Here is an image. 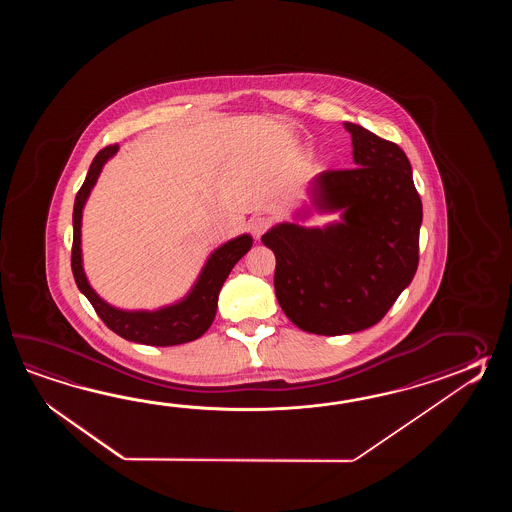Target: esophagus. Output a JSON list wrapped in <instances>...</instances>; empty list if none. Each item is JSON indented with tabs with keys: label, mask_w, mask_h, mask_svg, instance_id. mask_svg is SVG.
<instances>
[{
	"label": "esophagus",
	"mask_w": 512,
	"mask_h": 512,
	"mask_svg": "<svg viewBox=\"0 0 512 512\" xmlns=\"http://www.w3.org/2000/svg\"><path fill=\"white\" fill-rule=\"evenodd\" d=\"M271 227V221L267 218H263V216H254L249 221V229H251L252 234H254V238L256 240H260L261 236L265 234V230Z\"/></svg>",
	"instance_id": "obj_1"
}]
</instances>
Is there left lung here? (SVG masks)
Masks as SVG:
<instances>
[{
  "label": "left lung",
  "instance_id": "1",
  "mask_svg": "<svg viewBox=\"0 0 512 512\" xmlns=\"http://www.w3.org/2000/svg\"><path fill=\"white\" fill-rule=\"evenodd\" d=\"M351 170H327L309 186L318 212H342L324 229L280 223L261 236L276 256L274 291L294 326L348 335L375 326L414 280L423 205L406 153L344 122ZM309 212H302L305 218Z\"/></svg>",
  "mask_w": 512,
  "mask_h": 512
}]
</instances>
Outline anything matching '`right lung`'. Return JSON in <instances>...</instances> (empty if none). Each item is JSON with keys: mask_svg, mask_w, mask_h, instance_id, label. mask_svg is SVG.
<instances>
[{"mask_svg": "<svg viewBox=\"0 0 512 512\" xmlns=\"http://www.w3.org/2000/svg\"><path fill=\"white\" fill-rule=\"evenodd\" d=\"M119 150V144L102 148L95 155L89 166L84 185L80 186L73 208V252H71V269L80 293L102 318V322L119 337L139 342L146 346H177L192 342L207 331L218 309V296L223 283L227 280L232 267L251 251L252 238L241 234L234 240L227 241L210 254L203 271L197 278L192 291L181 302L166 305L157 311H124L117 309L98 296L89 285L86 272L82 267V249H80V229H82V210L86 205L91 188L97 183L102 166L108 163Z\"/></svg>", "mask_w": 512, "mask_h": 512, "instance_id": "right-lung-1", "label": "right lung"}]
</instances>
